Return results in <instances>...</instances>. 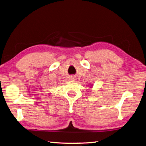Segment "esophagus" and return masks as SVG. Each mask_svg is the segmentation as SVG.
I'll list each match as a JSON object with an SVG mask.
<instances>
[{
  "label": "esophagus",
  "instance_id": "esophagus-1",
  "mask_svg": "<svg viewBox=\"0 0 146 146\" xmlns=\"http://www.w3.org/2000/svg\"><path fill=\"white\" fill-rule=\"evenodd\" d=\"M74 79H75V78H74Z\"/></svg>",
  "mask_w": 146,
  "mask_h": 146
}]
</instances>
